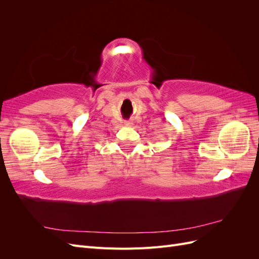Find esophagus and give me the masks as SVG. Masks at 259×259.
Instances as JSON below:
<instances>
[{
	"label": "esophagus",
	"mask_w": 259,
	"mask_h": 259,
	"mask_svg": "<svg viewBox=\"0 0 259 259\" xmlns=\"http://www.w3.org/2000/svg\"><path fill=\"white\" fill-rule=\"evenodd\" d=\"M124 124H125V126H127V127H132L133 125H134V123H133L132 121H125Z\"/></svg>",
	"instance_id": "esophagus-1"
}]
</instances>
